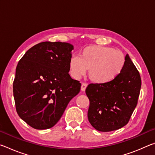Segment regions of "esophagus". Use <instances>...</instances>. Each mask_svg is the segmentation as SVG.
I'll return each instance as SVG.
<instances>
[{"instance_id": "obj_1", "label": "esophagus", "mask_w": 155, "mask_h": 155, "mask_svg": "<svg viewBox=\"0 0 155 155\" xmlns=\"http://www.w3.org/2000/svg\"><path fill=\"white\" fill-rule=\"evenodd\" d=\"M87 84L86 83H82V84H81V91H84L85 90L86 87H87Z\"/></svg>"}]
</instances>
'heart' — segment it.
Wrapping results in <instances>:
<instances>
[{
    "mask_svg": "<svg viewBox=\"0 0 155 155\" xmlns=\"http://www.w3.org/2000/svg\"><path fill=\"white\" fill-rule=\"evenodd\" d=\"M126 64L122 52L108 46H88L80 52V57L73 56L69 61L70 74L79 78L90 68L89 76L94 82L108 83L121 74Z\"/></svg>",
    "mask_w": 155,
    "mask_h": 155,
    "instance_id": "b5f03b06",
    "label": "heart"
}]
</instances>
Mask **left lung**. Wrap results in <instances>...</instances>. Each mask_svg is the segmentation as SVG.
I'll return each mask as SVG.
<instances>
[{
    "label": "left lung",
    "instance_id": "left-lung-1",
    "mask_svg": "<svg viewBox=\"0 0 155 155\" xmlns=\"http://www.w3.org/2000/svg\"><path fill=\"white\" fill-rule=\"evenodd\" d=\"M124 69L108 83H90L85 93L90 100L87 116L91 126L102 132L117 130L127 124L137 106L141 85L140 72L129 56Z\"/></svg>",
    "mask_w": 155,
    "mask_h": 155
}]
</instances>
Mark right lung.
I'll list each match as a JSON object with an SVG mask.
<instances>
[{
    "label": "right lung",
    "instance_id": "1",
    "mask_svg": "<svg viewBox=\"0 0 155 155\" xmlns=\"http://www.w3.org/2000/svg\"><path fill=\"white\" fill-rule=\"evenodd\" d=\"M73 46L44 41L28 50L18 62L13 83L15 105L22 120L35 129L55 125L81 84L69 74Z\"/></svg>",
    "mask_w": 155,
    "mask_h": 155
}]
</instances>
